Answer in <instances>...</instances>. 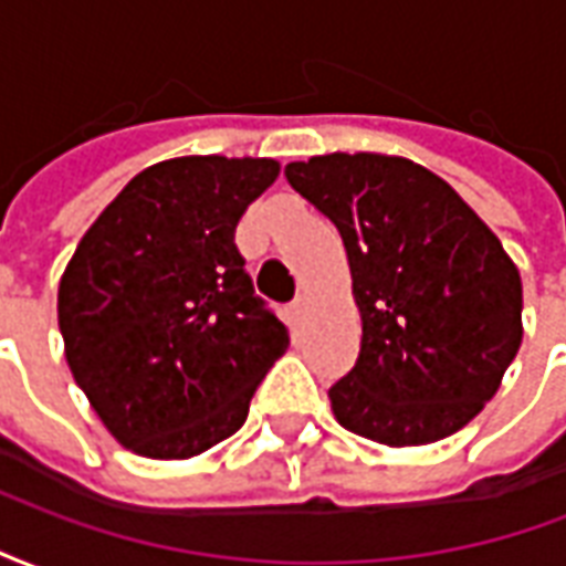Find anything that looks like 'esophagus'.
I'll return each instance as SVG.
<instances>
[{
    "label": "esophagus",
    "mask_w": 566,
    "mask_h": 566,
    "mask_svg": "<svg viewBox=\"0 0 566 566\" xmlns=\"http://www.w3.org/2000/svg\"><path fill=\"white\" fill-rule=\"evenodd\" d=\"M306 312H308V296L300 294L294 303H291V315H294V321H303L306 318Z\"/></svg>",
    "instance_id": "1"
}]
</instances>
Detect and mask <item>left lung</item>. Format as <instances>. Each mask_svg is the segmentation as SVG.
Listing matches in <instances>:
<instances>
[{"mask_svg": "<svg viewBox=\"0 0 566 566\" xmlns=\"http://www.w3.org/2000/svg\"><path fill=\"white\" fill-rule=\"evenodd\" d=\"M287 181L343 235L364 336L336 421L391 449L470 424L522 345V275L451 185L391 154H321Z\"/></svg>", "mask_w": 566, "mask_h": 566, "instance_id": "1", "label": "left lung"}]
</instances>
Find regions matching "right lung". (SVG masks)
Returning <instances> with one entry per match:
<instances>
[{"label": "right lung", "mask_w": 566, "mask_h": 566, "mask_svg": "<svg viewBox=\"0 0 566 566\" xmlns=\"http://www.w3.org/2000/svg\"><path fill=\"white\" fill-rule=\"evenodd\" d=\"M282 166L175 157L142 169L81 235L56 291L66 364L105 430L185 461L245 424L287 327L254 296L235 223Z\"/></svg>", "instance_id": "right-lung-1"}]
</instances>
